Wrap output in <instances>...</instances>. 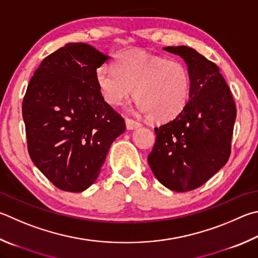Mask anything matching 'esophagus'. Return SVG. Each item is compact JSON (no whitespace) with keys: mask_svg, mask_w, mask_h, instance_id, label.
Returning <instances> with one entry per match:
<instances>
[{"mask_svg":"<svg viewBox=\"0 0 258 258\" xmlns=\"http://www.w3.org/2000/svg\"><path fill=\"white\" fill-rule=\"evenodd\" d=\"M125 123H126V127H127V130H135L141 126V123H139L138 120H134L132 118H126Z\"/></svg>","mask_w":258,"mask_h":258,"instance_id":"esophagus-1","label":"esophagus"}]
</instances>
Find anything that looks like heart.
I'll return each instance as SVG.
<instances>
[{
    "label": "heart",
    "instance_id": "heart-1",
    "mask_svg": "<svg viewBox=\"0 0 258 258\" xmlns=\"http://www.w3.org/2000/svg\"><path fill=\"white\" fill-rule=\"evenodd\" d=\"M115 69L101 65L96 82L104 100L120 105L132 95L138 108L156 123H167L179 116L188 104L190 76L179 59L126 51L117 56Z\"/></svg>",
    "mask_w": 258,
    "mask_h": 258
}]
</instances>
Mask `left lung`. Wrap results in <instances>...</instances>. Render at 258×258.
I'll list each match as a JSON object with an SVG mask.
<instances>
[{"mask_svg":"<svg viewBox=\"0 0 258 258\" xmlns=\"http://www.w3.org/2000/svg\"><path fill=\"white\" fill-rule=\"evenodd\" d=\"M163 49L186 62L190 96L179 116L154 128L156 143L148 162L163 186L188 191L202 186L227 163L237 110L230 89L213 62L187 46Z\"/></svg>","mask_w":258,"mask_h":258,"instance_id":"1","label":"left lung"}]
</instances>
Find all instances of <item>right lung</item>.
Returning a JSON list of instances; mask_svg holds the SVG:
<instances>
[{
    "instance_id": "obj_1",
    "label": "right lung",
    "mask_w": 258,
    "mask_h": 258,
    "mask_svg": "<svg viewBox=\"0 0 258 258\" xmlns=\"http://www.w3.org/2000/svg\"><path fill=\"white\" fill-rule=\"evenodd\" d=\"M109 56L69 43L43 59L22 101L28 152L46 178L79 193L99 175L125 120L102 98L96 71Z\"/></svg>"
}]
</instances>
